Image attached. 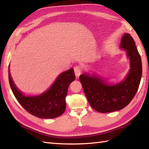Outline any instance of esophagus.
Listing matches in <instances>:
<instances>
[{
  "label": "esophagus",
  "mask_w": 149,
  "mask_h": 149,
  "mask_svg": "<svg viewBox=\"0 0 149 149\" xmlns=\"http://www.w3.org/2000/svg\"><path fill=\"white\" fill-rule=\"evenodd\" d=\"M74 72H75V76H76V78L78 79L79 77V75L81 74L82 73V68L80 66H76L74 68Z\"/></svg>",
  "instance_id": "34e87169"
}]
</instances>
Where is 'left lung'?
Listing matches in <instances>:
<instances>
[{"label":"left lung","mask_w":149,"mask_h":149,"mask_svg":"<svg viewBox=\"0 0 149 149\" xmlns=\"http://www.w3.org/2000/svg\"><path fill=\"white\" fill-rule=\"evenodd\" d=\"M120 48L125 50L130 61V70L123 81L109 84L95 75L84 74L79 77L88 102L98 112L106 113L124 108L138 91L142 75L141 59L130 34H123Z\"/></svg>","instance_id":"left-lung-1"}]
</instances>
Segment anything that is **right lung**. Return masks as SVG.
<instances>
[{
    "instance_id": "add662e5",
    "label": "right lung",
    "mask_w": 149,
    "mask_h": 149,
    "mask_svg": "<svg viewBox=\"0 0 149 149\" xmlns=\"http://www.w3.org/2000/svg\"><path fill=\"white\" fill-rule=\"evenodd\" d=\"M8 74L9 84L15 98L31 115L40 118L49 119L56 118L64 113L68 88L75 79L74 69L62 72L48 90L36 96H26L18 90L11 77L9 66Z\"/></svg>"
}]
</instances>
